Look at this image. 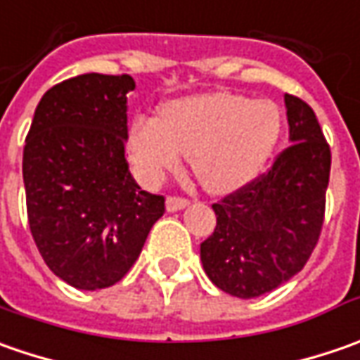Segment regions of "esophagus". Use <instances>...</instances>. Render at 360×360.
Wrapping results in <instances>:
<instances>
[{
  "instance_id": "34e87169",
  "label": "esophagus",
  "mask_w": 360,
  "mask_h": 360,
  "mask_svg": "<svg viewBox=\"0 0 360 360\" xmlns=\"http://www.w3.org/2000/svg\"><path fill=\"white\" fill-rule=\"evenodd\" d=\"M190 200L184 198V196H168V200H166V208L170 210V212H176V210H182V208H186Z\"/></svg>"
}]
</instances>
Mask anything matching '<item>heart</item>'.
I'll return each mask as SVG.
<instances>
[{
    "label": "heart",
    "instance_id": "b5f03b06",
    "mask_svg": "<svg viewBox=\"0 0 360 360\" xmlns=\"http://www.w3.org/2000/svg\"><path fill=\"white\" fill-rule=\"evenodd\" d=\"M281 130L283 114L274 102L214 91L168 102L158 120L138 116L128 148L146 182H158L190 156L202 186L222 194L262 170Z\"/></svg>",
    "mask_w": 360,
    "mask_h": 360
}]
</instances>
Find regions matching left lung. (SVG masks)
I'll list each match as a JSON object with an SVG mask.
<instances>
[{
  "mask_svg": "<svg viewBox=\"0 0 360 360\" xmlns=\"http://www.w3.org/2000/svg\"><path fill=\"white\" fill-rule=\"evenodd\" d=\"M290 146L255 180L212 204L214 232L200 244L208 278L224 292L256 298L302 270L325 222L330 146L312 108L284 94Z\"/></svg>",
  "mask_w": 360,
  "mask_h": 360,
  "instance_id": "8db88e82",
  "label": "left lung"
}]
</instances>
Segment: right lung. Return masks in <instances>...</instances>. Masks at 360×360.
<instances>
[{"label":"right lung","instance_id":"right-lung-1","mask_svg":"<svg viewBox=\"0 0 360 360\" xmlns=\"http://www.w3.org/2000/svg\"><path fill=\"white\" fill-rule=\"evenodd\" d=\"M128 74H84L49 88L23 146L27 222L49 270L82 290L126 276L164 196L136 184L126 160Z\"/></svg>","mask_w":360,"mask_h":360}]
</instances>
